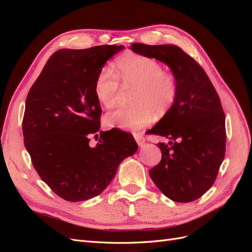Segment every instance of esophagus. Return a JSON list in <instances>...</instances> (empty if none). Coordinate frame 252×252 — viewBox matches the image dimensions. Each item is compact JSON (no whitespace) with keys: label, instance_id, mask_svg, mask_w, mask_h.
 <instances>
[{"label":"esophagus","instance_id":"1","mask_svg":"<svg viewBox=\"0 0 252 252\" xmlns=\"http://www.w3.org/2000/svg\"><path fill=\"white\" fill-rule=\"evenodd\" d=\"M134 139H135L136 143H138L139 146H143V145L145 144V138L140 133H134Z\"/></svg>","mask_w":252,"mask_h":252}]
</instances>
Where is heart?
Segmentation results:
<instances>
[{"label":"heart","mask_w":252,"mask_h":252,"mask_svg":"<svg viewBox=\"0 0 252 252\" xmlns=\"http://www.w3.org/2000/svg\"><path fill=\"white\" fill-rule=\"evenodd\" d=\"M116 74L102 70L94 82L96 100L110 108L116 103L119 80L127 88H135L133 108H119L105 116L106 126L136 131L152 123L157 114L163 117L172 108L179 94V82L172 72L163 71L155 59L141 55L125 56L116 64Z\"/></svg>","instance_id":"heart-1"}]
</instances>
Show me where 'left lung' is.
I'll return each mask as SVG.
<instances>
[{"label": "left lung", "mask_w": 252, "mask_h": 252, "mask_svg": "<svg viewBox=\"0 0 252 252\" xmlns=\"http://www.w3.org/2000/svg\"><path fill=\"white\" fill-rule=\"evenodd\" d=\"M131 50L168 65L178 79L177 101L149 130L170 140L158 144L162 159L149 175L168 199L192 202L213 185L225 157V113L219 94L203 68L175 45L134 43Z\"/></svg>", "instance_id": "8db88e82"}]
</instances>
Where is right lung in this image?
<instances>
[{"label": "right lung", "mask_w": 252, "mask_h": 252, "mask_svg": "<svg viewBox=\"0 0 252 252\" xmlns=\"http://www.w3.org/2000/svg\"><path fill=\"white\" fill-rule=\"evenodd\" d=\"M125 49L102 45L53 53L30 88L23 118L24 144L34 169L50 189L69 202L103 192L119 165L138 150L130 133L100 131L102 109L94 82L107 61Z\"/></svg>", "instance_id": "1"}]
</instances>
